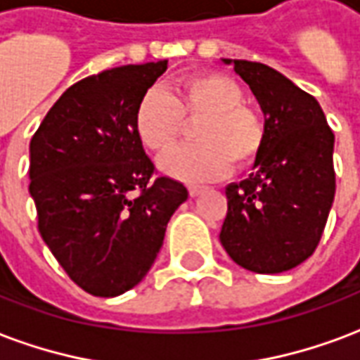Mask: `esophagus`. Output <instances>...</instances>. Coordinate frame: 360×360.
Wrapping results in <instances>:
<instances>
[{"label": "esophagus", "instance_id": "1", "mask_svg": "<svg viewBox=\"0 0 360 360\" xmlns=\"http://www.w3.org/2000/svg\"><path fill=\"white\" fill-rule=\"evenodd\" d=\"M203 190H205V186H201V184H188V191H190L191 198H198Z\"/></svg>", "mask_w": 360, "mask_h": 360}]
</instances>
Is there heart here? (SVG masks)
<instances>
[{
	"label": "heart",
	"instance_id": "heart-1",
	"mask_svg": "<svg viewBox=\"0 0 360 360\" xmlns=\"http://www.w3.org/2000/svg\"><path fill=\"white\" fill-rule=\"evenodd\" d=\"M195 126L188 146L167 155L161 169L186 180H212L232 169L248 167L264 146V120L243 103V90L232 78L199 72L182 78L167 94L146 91L136 107L134 126L143 146L155 153H169L182 138L186 122Z\"/></svg>",
	"mask_w": 360,
	"mask_h": 360
}]
</instances>
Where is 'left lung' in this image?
I'll use <instances>...</instances> for the list:
<instances>
[{"label":"left lung","instance_id":"1","mask_svg":"<svg viewBox=\"0 0 360 360\" xmlns=\"http://www.w3.org/2000/svg\"><path fill=\"white\" fill-rule=\"evenodd\" d=\"M234 65L264 115V146L248 180L226 188L220 243L259 274L295 269L313 255L334 203V132L319 101L263 63Z\"/></svg>","mask_w":360,"mask_h":360}]
</instances>
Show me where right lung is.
<instances>
[{
	"instance_id": "add662e5",
	"label": "right lung",
	"mask_w": 360,
	"mask_h": 360,
	"mask_svg": "<svg viewBox=\"0 0 360 360\" xmlns=\"http://www.w3.org/2000/svg\"><path fill=\"white\" fill-rule=\"evenodd\" d=\"M169 61L124 65L70 86L30 140L38 230L70 280L117 297L148 274L186 186L153 176L134 115Z\"/></svg>"
}]
</instances>
